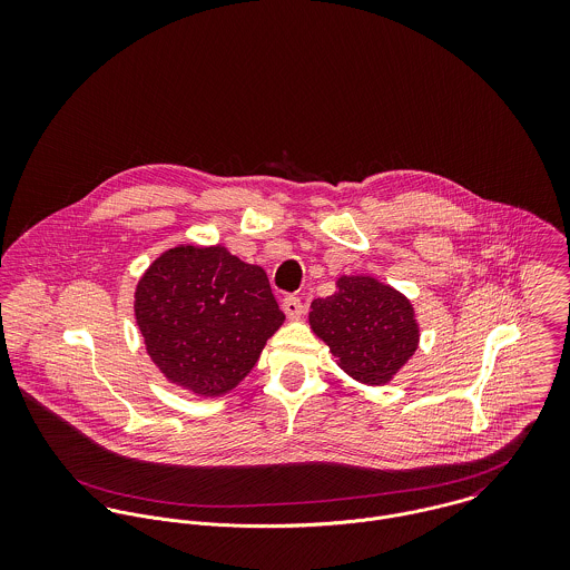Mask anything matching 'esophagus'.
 Instances as JSON below:
<instances>
[{
  "mask_svg": "<svg viewBox=\"0 0 570 570\" xmlns=\"http://www.w3.org/2000/svg\"><path fill=\"white\" fill-rule=\"evenodd\" d=\"M283 312L287 314V318L294 321V318H301L305 314V305H303V301L298 296L289 294V296L283 298Z\"/></svg>",
  "mask_w": 570,
  "mask_h": 570,
  "instance_id": "34e87169",
  "label": "esophagus"
}]
</instances>
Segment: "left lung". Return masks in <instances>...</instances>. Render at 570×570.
Here are the masks:
<instances>
[{
  "label": "left lung",
  "mask_w": 570,
  "mask_h": 570,
  "mask_svg": "<svg viewBox=\"0 0 570 570\" xmlns=\"http://www.w3.org/2000/svg\"><path fill=\"white\" fill-rule=\"evenodd\" d=\"M309 323L351 377L375 386L406 364L419 342L406 296L371 276H342L333 296L312 303Z\"/></svg>",
  "instance_id": "left-lung-1"
}]
</instances>
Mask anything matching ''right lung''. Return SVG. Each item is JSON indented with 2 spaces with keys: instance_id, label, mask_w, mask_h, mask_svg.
Segmentation results:
<instances>
[{
  "instance_id": "add662e5",
  "label": "right lung",
  "mask_w": 570,
  "mask_h": 570,
  "mask_svg": "<svg viewBox=\"0 0 570 570\" xmlns=\"http://www.w3.org/2000/svg\"><path fill=\"white\" fill-rule=\"evenodd\" d=\"M136 321L164 375L204 397L235 389L285 314L267 274L226 247L164 252L136 289Z\"/></svg>"
}]
</instances>
